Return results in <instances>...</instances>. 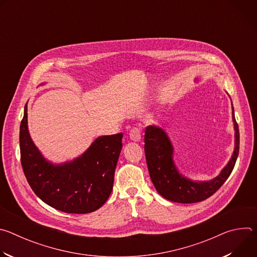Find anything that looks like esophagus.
<instances>
[{
	"label": "esophagus",
	"mask_w": 257,
	"mask_h": 257,
	"mask_svg": "<svg viewBox=\"0 0 257 257\" xmlns=\"http://www.w3.org/2000/svg\"><path fill=\"white\" fill-rule=\"evenodd\" d=\"M129 137L131 140L138 142L141 139V130L138 127H133L129 132Z\"/></svg>",
	"instance_id": "34e87169"
}]
</instances>
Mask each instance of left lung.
Wrapping results in <instances>:
<instances>
[{"label": "left lung", "mask_w": 257, "mask_h": 257, "mask_svg": "<svg viewBox=\"0 0 257 257\" xmlns=\"http://www.w3.org/2000/svg\"><path fill=\"white\" fill-rule=\"evenodd\" d=\"M235 149L228 165L221 174L210 181L194 182L179 174L173 161V145L167 133L157 127L148 126L144 133V153L153 184L166 199L179 203H194L214 194L231 175L239 154L240 135L234 116Z\"/></svg>", "instance_id": "left-lung-1"}]
</instances>
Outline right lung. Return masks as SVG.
I'll return each instance as SVG.
<instances>
[{"label": "right lung", "mask_w": 257, "mask_h": 257, "mask_svg": "<svg viewBox=\"0 0 257 257\" xmlns=\"http://www.w3.org/2000/svg\"><path fill=\"white\" fill-rule=\"evenodd\" d=\"M122 138L123 133L100 136L81 157L53 165L30 138L25 104L19 142L21 165L28 184L45 203L58 210L92 212L103 205L112 192Z\"/></svg>", "instance_id": "obj_1"}]
</instances>
